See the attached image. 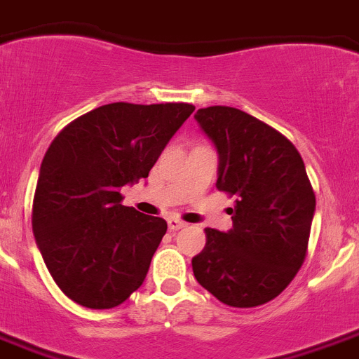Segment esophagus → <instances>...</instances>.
I'll use <instances>...</instances> for the list:
<instances>
[{
  "instance_id": "esophagus-1",
  "label": "esophagus",
  "mask_w": 359,
  "mask_h": 359,
  "mask_svg": "<svg viewBox=\"0 0 359 359\" xmlns=\"http://www.w3.org/2000/svg\"><path fill=\"white\" fill-rule=\"evenodd\" d=\"M168 229H170V231H180V229H183V226L187 225L185 222H182V219H177V217H170V219H168Z\"/></svg>"
}]
</instances>
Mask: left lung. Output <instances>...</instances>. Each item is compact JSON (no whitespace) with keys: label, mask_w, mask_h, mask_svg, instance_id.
Here are the masks:
<instances>
[{"label":"left lung","mask_w":359,"mask_h":359,"mask_svg":"<svg viewBox=\"0 0 359 359\" xmlns=\"http://www.w3.org/2000/svg\"><path fill=\"white\" fill-rule=\"evenodd\" d=\"M194 118L216 145V189L234 198V216L229 232L205 229L192 271L225 305L258 307L280 296L307 258L314 189L298 149L271 125L223 105Z\"/></svg>","instance_id":"8db88e82"}]
</instances>
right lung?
<instances>
[{
  "label": "right lung",
  "mask_w": 359,
  "mask_h": 359,
  "mask_svg": "<svg viewBox=\"0 0 359 359\" xmlns=\"http://www.w3.org/2000/svg\"><path fill=\"white\" fill-rule=\"evenodd\" d=\"M194 105L109 103L70 121L39 168L32 231L52 280L87 309H112L142 287L167 232L163 217L121 205Z\"/></svg>",
  "instance_id": "add662e5"
}]
</instances>
